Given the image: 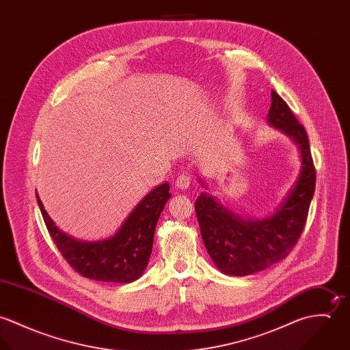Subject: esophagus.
<instances>
[{"instance_id": "34e87169", "label": "esophagus", "mask_w": 350, "mask_h": 350, "mask_svg": "<svg viewBox=\"0 0 350 350\" xmlns=\"http://www.w3.org/2000/svg\"><path fill=\"white\" fill-rule=\"evenodd\" d=\"M191 185V178L187 175H180L178 176L176 182H175V187L179 190H187Z\"/></svg>"}]
</instances>
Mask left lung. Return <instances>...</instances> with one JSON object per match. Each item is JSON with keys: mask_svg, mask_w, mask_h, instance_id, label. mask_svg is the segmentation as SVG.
I'll use <instances>...</instances> for the list:
<instances>
[{"mask_svg": "<svg viewBox=\"0 0 350 350\" xmlns=\"http://www.w3.org/2000/svg\"><path fill=\"white\" fill-rule=\"evenodd\" d=\"M268 124L299 150L300 171L276 210L261 218L241 215L215 197L200 193L196 213L208 256L225 275L247 276L286 258L303 232L315 190V168L307 133L283 98L272 90ZM202 187L204 182L198 178Z\"/></svg>", "mask_w": 350, "mask_h": 350, "instance_id": "1", "label": "left lung"}]
</instances>
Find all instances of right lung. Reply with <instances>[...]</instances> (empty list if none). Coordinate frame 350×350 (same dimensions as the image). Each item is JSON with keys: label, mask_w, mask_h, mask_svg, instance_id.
I'll return each instance as SVG.
<instances>
[{"label": "right lung", "mask_w": 350, "mask_h": 350, "mask_svg": "<svg viewBox=\"0 0 350 350\" xmlns=\"http://www.w3.org/2000/svg\"><path fill=\"white\" fill-rule=\"evenodd\" d=\"M51 239L67 262L82 276L111 283H132L143 276L150 261L159 217L171 198L165 182L140 200L117 232L98 241H83L62 232L36 194Z\"/></svg>", "instance_id": "add662e5"}]
</instances>
